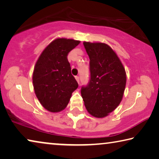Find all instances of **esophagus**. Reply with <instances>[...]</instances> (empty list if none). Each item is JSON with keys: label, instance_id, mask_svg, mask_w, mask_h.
<instances>
[{"label": "esophagus", "instance_id": "1", "mask_svg": "<svg viewBox=\"0 0 159 159\" xmlns=\"http://www.w3.org/2000/svg\"><path fill=\"white\" fill-rule=\"evenodd\" d=\"M75 80H77V82L79 84V82H80V81H79V76H75Z\"/></svg>", "mask_w": 159, "mask_h": 159}]
</instances>
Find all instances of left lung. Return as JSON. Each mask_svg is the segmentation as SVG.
<instances>
[{
  "label": "left lung",
  "mask_w": 159,
  "mask_h": 159,
  "mask_svg": "<svg viewBox=\"0 0 159 159\" xmlns=\"http://www.w3.org/2000/svg\"><path fill=\"white\" fill-rule=\"evenodd\" d=\"M90 59V79L80 89L85 108L95 117H104L122 99L126 73L115 52L104 43L84 42Z\"/></svg>",
  "instance_id": "1"
}]
</instances>
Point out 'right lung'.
I'll return each instance as SVG.
<instances>
[{
  "label": "right lung",
  "mask_w": 159,
  "mask_h": 159,
  "mask_svg": "<svg viewBox=\"0 0 159 159\" xmlns=\"http://www.w3.org/2000/svg\"><path fill=\"white\" fill-rule=\"evenodd\" d=\"M79 43L74 39H55L45 48L35 64L32 76L35 94L50 112L64 110L79 86L70 72L67 56Z\"/></svg>",
  "instance_id": "obj_1"
}]
</instances>
